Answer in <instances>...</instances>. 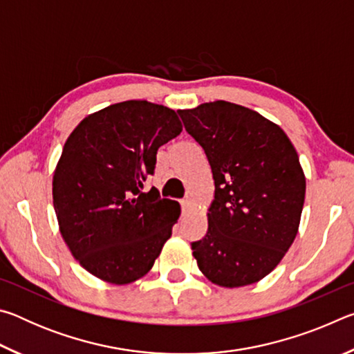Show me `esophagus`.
<instances>
[{
    "mask_svg": "<svg viewBox=\"0 0 354 354\" xmlns=\"http://www.w3.org/2000/svg\"><path fill=\"white\" fill-rule=\"evenodd\" d=\"M181 209H183V212L189 211V209H190V200L189 198H185V200L181 201Z\"/></svg>",
    "mask_w": 354,
    "mask_h": 354,
    "instance_id": "obj_1",
    "label": "esophagus"
}]
</instances>
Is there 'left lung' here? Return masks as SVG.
<instances>
[{"mask_svg":"<svg viewBox=\"0 0 354 354\" xmlns=\"http://www.w3.org/2000/svg\"><path fill=\"white\" fill-rule=\"evenodd\" d=\"M205 149L215 184L207 232L192 242L214 284L242 287L267 277L295 241L306 178L278 124L227 101L178 111Z\"/></svg>","mask_w":354,"mask_h":354,"instance_id":"left-lung-1","label":"left lung"}]
</instances>
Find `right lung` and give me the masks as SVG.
<instances>
[{"label": "right lung", "instance_id": "right-lung-1", "mask_svg": "<svg viewBox=\"0 0 354 354\" xmlns=\"http://www.w3.org/2000/svg\"><path fill=\"white\" fill-rule=\"evenodd\" d=\"M181 131L173 109L129 100L91 113L68 136L53 205L71 254L93 277L129 284L151 270L181 207L142 189L159 147Z\"/></svg>", "mask_w": 354, "mask_h": 354}]
</instances>
